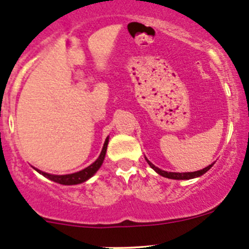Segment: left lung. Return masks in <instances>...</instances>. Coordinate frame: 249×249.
<instances>
[{
	"label": "left lung",
	"instance_id": "8db88e82",
	"mask_svg": "<svg viewBox=\"0 0 249 249\" xmlns=\"http://www.w3.org/2000/svg\"><path fill=\"white\" fill-rule=\"evenodd\" d=\"M145 160H147V162L149 164V166L152 167L153 170H154L155 172L159 173L160 176H162V177H166V178H170V179H192V178H196V177H200V176H202L203 173H206L208 171V170L211 169V167L213 166V164L208 165L207 167H205V169L202 170H199V171H195V172H183V173H179V172H167V171H162V170H160L159 167L154 166V165L152 164V162L149 161V160L145 158Z\"/></svg>",
	"mask_w": 249,
	"mask_h": 249
}]
</instances>
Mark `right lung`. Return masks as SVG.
Listing matches in <instances>:
<instances>
[{
  "label": "right lung",
  "mask_w": 249,
  "mask_h": 249,
  "mask_svg": "<svg viewBox=\"0 0 249 249\" xmlns=\"http://www.w3.org/2000/svg\"><path fill=\"white\" fill-rule=\"evenodd\" d=\"M107 145H108V137H107L106 141H105V144H104V148H102V150H101V154H100V157L97 158L96 161H94L91 165H90V166L85 167L84 170H82V171H79V172L70 173V175H50V173L43 172V171H41V170L35 169V167L34 169L36 170L38 173L43 175L44 177L48 178V179L53 180V182L59 183V184H64V185L80 184V183L85 182V180L89 179L90 177H92V176L96 173L97 170L101 167L102 162H104V160H105V157H106Z\"/></svg>",
  "instance_id": "add662e5"
}]
</instances>
